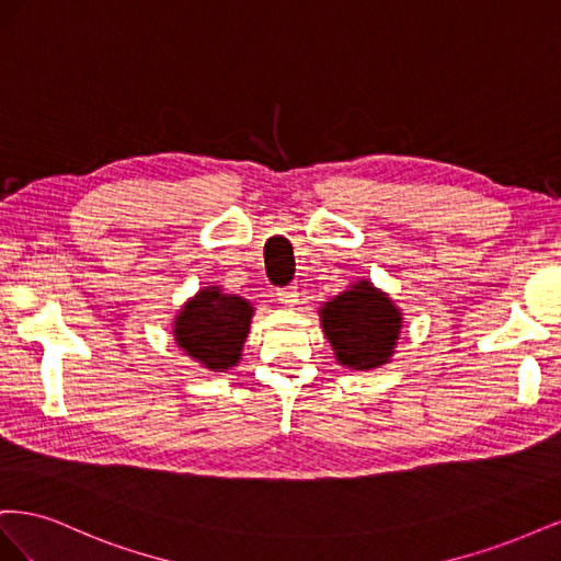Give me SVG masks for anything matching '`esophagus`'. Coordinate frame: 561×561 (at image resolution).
Wrapping results in <instances>:
<instances>
[{"mask_svg": "<svg viewBox=\"0 0 561 561\" xmlns=\"http://www.w3.org/2000/svg\"><path fill=\"white\" fill-rule=\"evenodd\" d=\"M278 301L285 304V307H297L299 290L297 287H283V290H278Z\"/></svg>", "mask_w": 561, "mask_h": 561, "instance_id": "esophagus-1", "label": "esophagus"}]
</instances>
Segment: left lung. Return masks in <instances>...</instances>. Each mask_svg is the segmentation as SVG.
Returning a JSON list of instances; mask_svg holds the SVG:
<instances>
[{
  "mask_svg": "<svg viewBox=\"0 0 561 561\" xmlns=\"http://www.w3.org/2000/svg\"><path fill=\"white\" fill-rule=\"evenodd\" d=\"M320 313L322 330L342 365L371 369L393 353L402 318L390 299L367 280L328 301Z\"/></svg>",
  "mask_w": 561,
  "mask_h": 561,
  "instance_id": "1",
  "label": "left lung"
}]
</instances>
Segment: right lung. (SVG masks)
<instances>
[{
  "label": "right lung",
  "mask_w": 561,
  "mask_h": 561,
  "mask_svg": "<svg viewBox=\"0 0 561 561\" xmlns=\"http://www.w3.org/2000/svg\"><path fill=\"white\" fill-rule=\"evenodd\" d=\"M250 318L252 307L245 299L222 295L219 287H206L184 304L173 334L186 355L219 371L241 360Z\"/></svg>",
  "instance_id": "add662e5"
}]
</instances>
